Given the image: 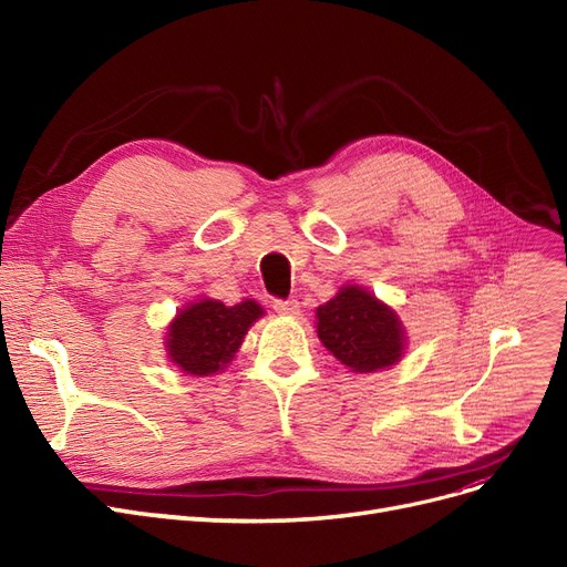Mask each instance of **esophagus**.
I'll list each match as a JSON object with an SVG mask.
<instances>
[{"mask_svg": "<svg viewBox=\"0 0 567 567\" xmlns=\"http://www.w3.org/2000/svg\"><path fill=\"white\" fill-rule=\"evenodd\" d=\"M274 310L280 312V315L293 317V315L301 312V306H299V301H296V299H276L274 301Z\"/></svg>", "mask_w": 567, "mask_h": 567, "instance_id": "obj_1", "label": "esophagus"}]
</instances>
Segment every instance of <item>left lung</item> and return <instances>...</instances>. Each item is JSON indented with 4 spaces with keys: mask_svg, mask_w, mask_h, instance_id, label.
Wrapping results in <instances>:
<instances>
[{
    "mask_svg": "<svg viewBox=\"0 0 567 567\" xmlns=\"http://www.w3.org/2000/svg\"><path fill=\"white\" fill-rule=\"evenodd\" d=\"M317 336L351 372L395 365L406 342L400 317L359 285H344L317 308Z\"/></svg>",
    "mask_w": 567,
    "mask_h": 567,
    "instance_id": "left-lung-1",
    "label": "left lung"
}]
</instances>
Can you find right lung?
Masks as SVG:
<instances>
[{
  "mask_svg": "<svg viewBox=\"0 0 567 567\" xmlns=\"http://www.w3.org/2000/svg\"><path fill=\"white\" fill-rule=\"evenodd\" d=\"M261 315V306L250 299L231 308L214 299H199L186 306L167 329L165 347L169 361L195 377L225 370Z\"/></svg>",
  "mask_w": 567,
  "mask_h": 567,
  "instance_id": "obj_1",
  "label": "right lung"
}]
</instances>
